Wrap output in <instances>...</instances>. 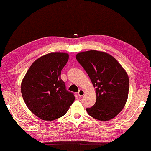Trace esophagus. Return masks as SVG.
Here are the masks:
<instances>
[{
  "label": "esophagus",
  "instance_id": "1",
  "mask_svg": "<svg viewBox=\"0 0 151 151\" xmlns=\"http://www.w3.org/2000/svg\"><path fill=\"white\" fill-rule=\"evenodd\" d=\"M84 94H85V92H84L83 89H80L78 92V95L79 96H83L84 95Z\"/></svg>",
  "mask_w": 151,
  "mask_h": 151
}]
</instances>
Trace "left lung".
Segmentation results:
<instances>
[{
    "mask_svg": "<svg viewBox=\"0 0 151 151\" xmlns=\"http://www.w3.org/2000/svg\"><path fill=\"white\" fill-rule=\"evenodd\" d=\"M76 58L96 87V103L86 108L88 114L102 121L113 119L127 101L129 79L126 71L113 57L100 51L78 53Z\"/></svg>",
    "mask_w": 151,
    "mask_h": 151,
    "instance_id": "left-lung-1",
    "label": "left lung"
}]
</instances>
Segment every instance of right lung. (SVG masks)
<instances>
[{
    "instance_id": "1",
    "label": "right lung",
    "mask_w": 151,
    "mask_h": 151,
    "mask_svg": "<svg viewBox=\"0 0 151 151\" xmlns=\"http://www.w3.org/2000/svg\"><path fill=\"white\" fill-rule=\"evenodd\" d=\"M68 55L52 52L38 58L30 66L21 83L25 104L40 119L50 121L65 114L75 97L60 78Z\"/></svg>"
}]
</instances>
